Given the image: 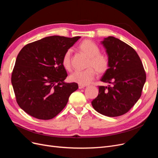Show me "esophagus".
<instances>
[{"instance_id":"obj_1","label":"esophagus","mask_w":158,"mask_h":158,"mask_svg":"<svg viewBox=\"0 0 158 158\" xmlns=\"http://www.w3.org/2000/svg\"><path fill=\"white\" fill-rule=\"evenodd\" d=\"M85 87V85H79V89H83Z\"/></svg>"}]
</instances>
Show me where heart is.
Instances as JSON below:
<instances>
[{
  "label": "heart",
  "instance_id": "heart-1",
  "mask_svg": "<svg viewBox=\"0 0 158 158\" xmlns=\"http://www.w3.org/2000/svg\"><path fill=\"white\" fill-rule=\"evenodd\" d=\"M80 51L89 58L86 68L82 72H75L69 77L70 81L81 85L90 84L94 80L96 72L98 74L105 73L108 68L109 62L106 56L100 54V49L93 42L85 40L79 46ZM71 50L64 54L62 58V65L66 70L71 69Z\"/></svg>",
  "mask_w": 158,
  "mask_h": 158
}]
</instances>
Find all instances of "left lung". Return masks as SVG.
<instances>
[{
  "label": "left lung",
  "instance_id": "left-lung-1",
  "mask_svg": "<svg viewBox=\"0 0 158 158\" xmlns=\"http://www.w3.org/2000/svg\"><path fill=\"white\" fill-rule=\"evenodd\" d=\"M108 69L100 81L111 85L100 86L97 97L91 104L98 113L117 117L127 113L141 96L146 82L143 65L135 50L119 39L104 38Z\"/></svg>",
  "mask_w": 158,
  "mask_h": 158
}]
</instances>
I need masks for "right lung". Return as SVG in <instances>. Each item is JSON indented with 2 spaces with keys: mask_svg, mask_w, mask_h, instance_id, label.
Returning <instances> with one entry per match:
<instances>
[{
  "mask_svg": "<svg viewBox=\"0 0 158 158\" xmlns=\"http://www.w3.org/2000/svg\"><path fill=\"white\" fill-rule=\"evenodd\" d=\"M81 37L53 35L29 43L20 50L12 73L16 101L34 118L48 120L56 116L79 86L65 83L64 54Z\"/></svg>",
  "mask_w": 158,
  "mask_h": 158,
  "instance_id": "1",
  "label": "right lung"
}]
</instances>
